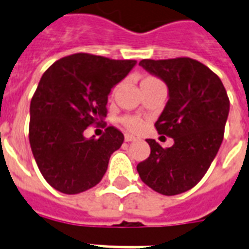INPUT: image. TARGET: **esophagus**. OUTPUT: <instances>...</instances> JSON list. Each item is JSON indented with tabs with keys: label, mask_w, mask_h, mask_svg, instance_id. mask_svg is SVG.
<instances>
[{
	"label": "esophagus",
	"mask_w": 249,
	"mask_h": 249,
	"mask_svg": "<svg viewBox=\"0 0 249 249\" xmlns=\"http://www.w3.org/2000/svg\"><path fill=\"white\" fill-rule=\"evenodd\" d=\"M125 142H132V141H136L137 138L134 136H132V134H125Z\"/></svg>",
	"instance_id": "1"
}]
</instances>
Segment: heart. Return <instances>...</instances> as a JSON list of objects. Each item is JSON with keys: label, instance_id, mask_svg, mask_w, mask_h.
Returning a JSON list of instances; mask_svg holds the SVG:
<instances>
[{"label": "heart", "instance_id": "1", "mask_svg": "<svg viewBox=\"0 0 249 249\" xmlns=\"http://www.w3.org/2000/svg\"><path fill=\"white\" fill-rule=\"evenodd\" d=\"M147 79H152V77H147ZM146 80V79H144ZM123 124L125 125V128L129 129L130 132H138L143 126V121L142 119L137 116H126L123 119Z\"/></svg>", "mask_w": 249, "mask_h": 249}]
</instances>
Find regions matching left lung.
<instances>
[{
  "instance_id": "1",
  "label": "left lung",
  "mask_w": 249,
  "mask_h": 249,
  "mask_svg": "<svg viewBox=\"0 0 249 249\" xmlns=\"http://www.w3.org/2000/svg\"><path fill=\"white\" fill-rule=\"evenodd\" d=\"M140 66L168 86L169 99L155 126L174 143L163 148L147 140L151 154L137 170L156 193H185L204 177L220 150L230 109L228 93L214 72L191 58L143 59Z\"/></svg>"
}]
</instances>
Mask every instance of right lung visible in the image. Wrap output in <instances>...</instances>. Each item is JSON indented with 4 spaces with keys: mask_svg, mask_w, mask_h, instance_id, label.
Instances as JSON below:
<instances>
[{
    "mask_svg": "<svg viewBox=\"0 0 249 249\" xmlns=\"http://www.w3.org/2000/svg\"><path fill=\"white\" fill-rule=\"evenodd\" d=\"M136 60H115L77 53L45 71L29 107V143L41 174L68 195L99 183L124 134L113 126L98 140L84 130L107 116V101Z\"/></svg>",
    "mask_w": 249,
    "mask_h": 249,
    "instance_id": "1",
    "label": "right lung"
}]
</instances>
